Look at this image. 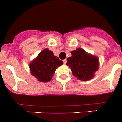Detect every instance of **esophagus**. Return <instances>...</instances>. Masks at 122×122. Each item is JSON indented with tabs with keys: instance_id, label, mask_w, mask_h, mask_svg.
I'll return each instance as SVG.
<instances>
[{
	"instance_id": "esophagus-1",
	"label": "esophagus",
	"mask_w": 122,
	"mask_h": 122,
	"mask_svg": "<svg viewBox=\"0 0 122 122\" xmlns=\"http://www.w3.org/2000/svg\"><path fill=\"white\" fill-rule=\"evenodd\" d=\"M63 62H64V64H66L67 63V60H66V59H64V60H63Z\"/></svg>"
}]
</instances>
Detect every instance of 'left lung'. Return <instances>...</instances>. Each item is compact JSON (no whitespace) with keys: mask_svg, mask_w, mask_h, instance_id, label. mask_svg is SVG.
Segmentation results:
<instances>
[{"mask_svg":"<svg viewBox=\"0 0 122 122\" xmlns=\"http://www.w3.org/2000/svg\"><path fill=\"white\" fill-rule=\"evenodd\" d=\"M71 54L72 56L67 58L66 65L70 68L73 75L82 81L92 79L100 66L98 58L81 48L73 51Z\"/></svg>","mask_w":122,"mask_h":122,"instance_id":"1","label":"left lung"}]
</instances>
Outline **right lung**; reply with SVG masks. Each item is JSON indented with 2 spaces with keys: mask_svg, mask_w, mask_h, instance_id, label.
Listing matches in <instances>:
<instances>
[{
  "mask_svg": "<svg viewBox=\"0 0 122 122\" xmlns=\"http://www.w3.org/2000/svg\"><path fill=\"white\" fill-rule=\"evenodd\" d=\"M63 64V61L46 48L29 64L31 75L41 82H49L52 79L56 68Z\"/></svg>",
  "mask_w": 122,
  "mask_h": 122,
  "instance_id": "right-lung-1",
  "label": "right lung"
}]
</instances>
